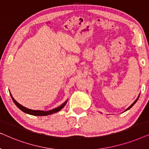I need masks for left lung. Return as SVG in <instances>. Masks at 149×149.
<instances>
[{
    "instance_id": "obj_1",
    "label": "left lung",
    "mask_w": 149,
    "mask_h": 149,
    "mask_svg": "<svg viewBox=\"0 0 149 149\" xmlns=\"http://www.w3.org/2000/svg\"><path fill=\"white\" fill-rule=\"evenodd\" d=\"M139 96H140V95H138V97H137V99H136V100H135V101H134V102L132 104V105H131V106H130V107H128V108H127V109H126L125 111H127V110H129L130 109H131V108H132V107H133V106H134V104H135V103L136 102H137V100H138V97H139Z\"/></svg>"
}]
</instances>
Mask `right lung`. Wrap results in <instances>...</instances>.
<instances>
[{
	"mask_svg": "<svg viewBox=\"0 0 149 149\" xmlns=\"http://www.w3.org/2000/svg\"><path fill=\"white\" fill-rule=\"evenodd\" d=\"M10 95H11V98L13 100V102L15 103V104L17 106V107L19 108V109L21 110L22 111L24 112L25 113H27V114H29V115H35V116H46V115H52L53 113H57V112L60 111L61 109H62L63 108L65 105H66V104L67 103V101L66 100L65 102H64L62 104V105H60V107L56 108V109H54L52 110H50V111H35V110H31V109H27V108L23 107V106L17 102V101L15 100V99L13 98V96H12V95L10 93Z\"/></svg>",
	"mask_w": 149,
	"mask_h": 149,
	"instance_id": "obj_1",
	"label": "right lung"
}]
</instances>
